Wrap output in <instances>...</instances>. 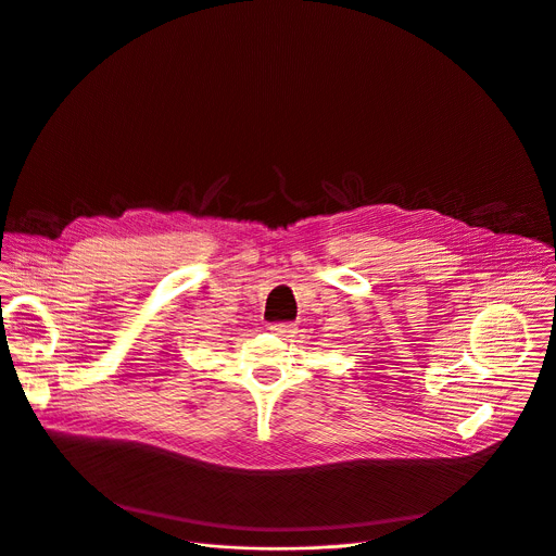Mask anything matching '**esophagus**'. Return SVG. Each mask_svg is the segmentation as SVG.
<instances>
[{
  "label": "esophagus",
  "mask_w": 556,
  "mask_h": 556,
  "mask_svg": "<svg viewBox=\"0 0 556 556\" xmlns=\"http://www.w3.org/2000/svg\"><path fill=\"white\" fill-rule=\"evenodd\" d=\"M270 331L281 336V338H292L296 333V327L292 323H273L270 325Z\"/></svg>",
  "instance_id": "esophagus-1"
}]
</instances>
